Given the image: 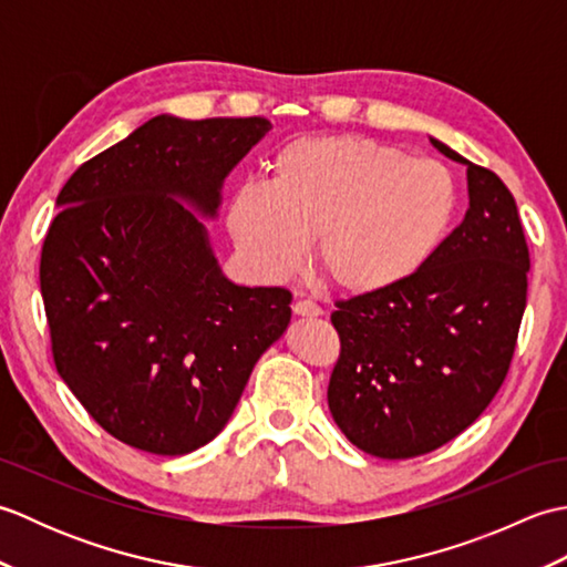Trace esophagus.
I'll list each match as a JSON object with an SVG mask.
<instances>
[{"label":"esophagus","instance_id":"obj_1","mask_svg":"<svg viewBox=\"0 0 567 567\" xmlns=\"http://www.w3.org/2000/svg\"><path fill=\"white\" fill-rule=\"evenodd\" d=\"M292 309L297 317H321L323 315V309L317 302H311V299H299Z\"/></svg>","mask_w":567,"mask_h":567}]
</instances>
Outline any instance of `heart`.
<instances>
[{
	"mask_svg": "<svg viewBox=\"0 0 567 567\" xmlns=\"http://www.w3.org/2000/svg\"><path fill=\"white\" fill-rule=\"evenodd\" d=\"M457 214L443 163L363 136L295 138L272 155L268 187L244 185L226 226L268 280L290 277L317 240L321 275L346 295L390 290L436 256Z\"/></svg>",
	"mask_w": 567,
	"mask_h": 567,
	"instance_id": "1",
	"label": "heart"
}]
</instances>
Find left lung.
Returning a JSON list of instances; mask_svg holds the SVG:
<instances>
[{"instance_id": "left-lung-1", "label": "left lung", "mask_w": 567, "mask_h": 567, "mask_svg": "<svg viewBox=\"0 0 567 567\" xmlns=\"http://www.w3.org/2000/svg\"><path fill=\"white\" fill-rule=\"evenodd\" d=\"M467 165L470 209L424 268L390 290L336 302L341 353L329 409L346 439L400 461L453 441L507 378L528 287V246L512 192Z\"/></svg>"}]
</instances>
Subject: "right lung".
<instances>
[{
    "mask_svg": "<svg viewBox=\"0 0 567 567\" xmlns=\"http://www.w3.org/2000/svg\"><path fill=\"white\" fill-rule=\"evenodd\" d=\"M262 116H155L70 175L41 250L58 375L131 449L185 455L219 436L292 317L285 287H238L183 197L214 216Z\"/></svg>",
    "mask_w": 567,
    "mask_h": 567,
    "instance_id": "right-lung-1",
    "label": "right lung"
}]
</instances>
